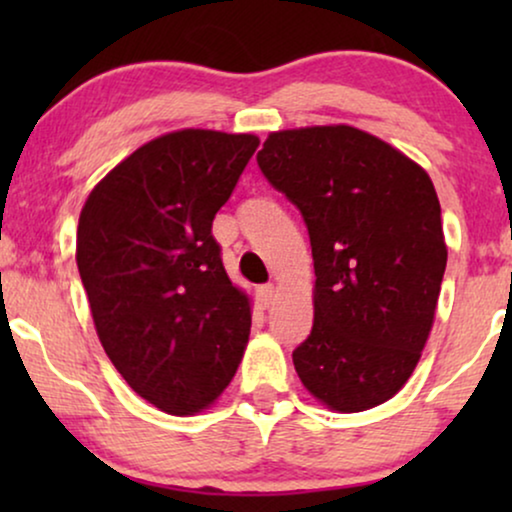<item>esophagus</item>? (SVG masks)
Here are the masks:
<instances>
[{"label":"esophagus","instance_id":"esophagus-1","mask_svg":"<svg viewBox=\"0 0 512 512\" xmlns=\"http://www.w3.org/2000/svg\"><path fill=\"white\" fill-rule=\"evenodd\" d=\"M258 300H261L263 307H270L272 303H275V284L258 286Z\"/></svg>","mask_w":512,"mask_h":512}]
</instances>
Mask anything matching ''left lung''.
Masks as SVG:
<instances>
[{"label":"left lung","instance_id":"8db88e82","mask_svg":"<svg viewBox=\"0 0 512 512\" xmlns=\"http://www.w3.org/2000/svg\"><path fill=\"white\" fill-rule=\"evenodd\" d=\"M256 160L312 244L314 324L293 349L300 382L338 412L389 401L422 356L447 265L429 174L352 125L272 132Z\"/></svg>","mask_w":512,"mask_h":512}]
</instances>
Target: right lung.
Here are the masks:
<instances>
[{
    "label": "right lung",
    "mask_w": 512,
    "mask_h": 512,
    "mask_svg": "<svg viewBox=\"0 0 512 512\" xmlns=\"http://www.w3.org/2000/svg\"><path fill=\"white\" fill-rule=\"evenodd\" d=\"M258 149L254 135L179 130L116 165L88 195L76 265L104 352L167 415L207 408L240 366L249 298L212 221Z\"/></svg>",
    "instance_id": "obj_1"
}]
</instances>
